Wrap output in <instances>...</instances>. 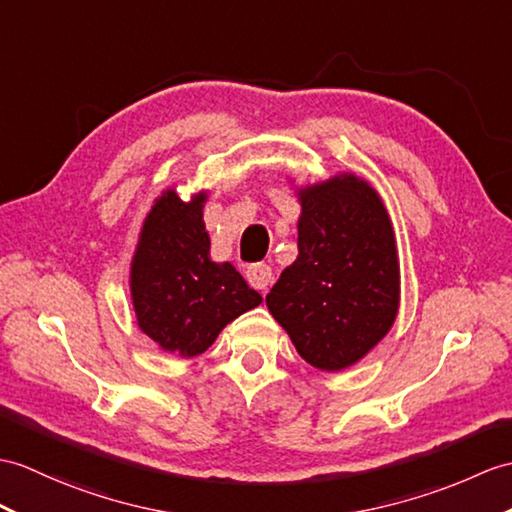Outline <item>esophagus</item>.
<instances>
[{"label":"esophagus","mask_w":512,"mask_h":512,"mask_svg":"<svg viewBox=\"0 0 512 512\" xmlns=\"http://www.w3.org/2000/svg\"><path fill=\"white\" fill-rule=\"evenodd\" d=\"M246 279L255 290H266L272 281V268L268 264H253L246 270Z\"/></svg>","instance_id":"esophagus-1"}]
</instances>
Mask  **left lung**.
<instances>
[{"mask_svg":"<svg viewBox=\"0 0 512 512\" xmlns=\"http://www.w3.org/2000/svg\"><path fill=\"white\" fill-rule=\"evenodd\" d=\"M299 257L266 296L305 362L342 371L382 340L399 310L395 231L375 187L355 174L299 189Z\"/></svg>","mask_w":512,"mask_h":512,"instance_id":"left-lung-1","label":"left lung"}]
</instances>
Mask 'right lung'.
Masks as SVG:
<instances>
[{"instance_id":"right-lung-1","label":"right lung","mask_w":512,"mask_h":512,"mask_svg":"<svg viewBox=\"0 0 512 512\" xmlns=\"http://www.w3.org/2000/svg\"><path fill=\"white\" fill-rule=\"evenodd\" d=\"M205 200L207 192L181 200L165 189L144 220L130 264L139 329L181 358L205 353L231 320L261 303L229 261H211Z\"/></svg>"}]
</instances>
